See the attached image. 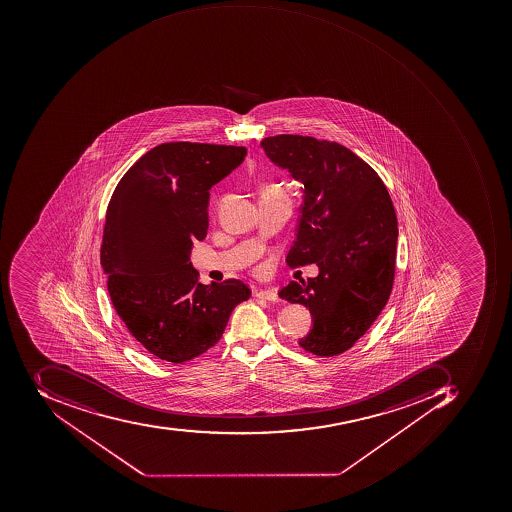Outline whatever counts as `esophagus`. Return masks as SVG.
I'll return each instance as SVG.
<instances>
[{"label": "esophagus", "instance_id": "obj_1", "mask_svg": "<svg viewBox=\"0 0 512 512\" xmlns=\"http://www.w3.org/2000/svg\"><path fill=\"white\" fill-rule=\"evenodd\" d=\"M256 296L265 299V301H272V303H278L279 301L278 293H276L275 290L259 289L256 290Z\"/></svg>", "mask_w": 512, "mask_h": 512}]
</instances>
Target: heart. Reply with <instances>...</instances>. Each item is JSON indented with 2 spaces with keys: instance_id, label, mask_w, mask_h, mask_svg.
<instances>
[{
  "instance_id": "obj_1",
  "label": "heart",
  "mask_w": 512,
  "mask_h": 512,
  "mask_svg": "<svg viewBox=\"0 0 512 512\" xmlns=\"http://www.w3.org/2000/svg\"><path fill=\"white\" fill-rule=\"evenodd\" d=\"M279 192L282 191L278 188V186L265 185L264 188H262V197H265V195L279 194Z\"/></svg>"
}]
</instances>
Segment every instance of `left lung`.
Here are the masks:
<instances>
[{
	"instance_id": "obj_1",
	"label": "left lung",
	"mask_w": 512,
	"mask_h": 512,
	"mask_svg": "<svg viewBox=\"0 0 512 512\" xmlns=\"http://www.w3.org/2000/svg\"><path fill=\"white\" fill-rule=\"evenodd\" d=\"M276 166L304 185L290 268L317 264V278L279 292L303 304L313 326L299 346L343 354L379 317L393 289L397 219L383 181L348 147L312 136L276 135L261 143Z\"/></svg>"
}]
</instances>
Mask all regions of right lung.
I'll use <instances>...</instances> for the list:
<instances>
[{
  "mask_svg": "<svg viewBox=\"0 0 512 512\" xmlns=\"http://www.w3.org/2000/svg\"><path fill=\"white\" fill-rule=\"evenodd\" d=\"M245 155V147L160 144L130 167L108 203V293L127 331L158 359L183 363L213 348L234 307L250 298L239 279L205 286L189 262L208 230L209 189Z\"/></svg>",
  "mask_w": 512,
  "mask_h": 512,
  "instance_id": "1",
  "label": "right lung"
}]
</instances>
